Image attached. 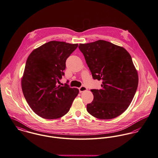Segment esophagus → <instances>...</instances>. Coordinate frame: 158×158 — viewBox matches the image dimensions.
<instances>
[{
    "label": "esophagus",
    "instance_id": "obj_1",
    "mask_svg": "<svg viewBox=\"0 0 158 158\" xmlns=\"http://www.w3.org/2000/svg\"><path fill=\"white\" fill-rule=\"evenodd\" d=\"M79 93H81L85 91H86L87 90V88L85 87V86H82L81 87H80L79 88Z\"/></svg>",
    "mask_w": 158,
    "mask_h": 158
}]
</instances>
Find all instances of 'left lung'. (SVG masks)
Masks as SVG:
<instances>
[{"mask_svg": "<svg viewBox=\"0 0 158 158\" xmlns=\"http://www.w3.org/2000/svg\"><path fill=\"white\" fill-rule=\"evenodd\" d=\"M94 79L102 81L100 89H91L94 100L86 110L95 118L111 119L129 107L136 93L139 76L128 52L123 47L99 40L80 44Z\"/></svg>", "mask_w": 158, "mask_h": 158, "instance_id": "1", "label": "left lung"}]
</instances>
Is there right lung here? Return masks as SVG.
<instances>
[{
	"label": "right lung",
	"instance_id": "1",
	"mask_svg": "<svg viewBox=\"0 0 158 158\" xmlns=\"http://www.w3.org/2000/svg\"><path fill=\"white\" fill-rule=\"evenodd\" d=\"M77 46V44L50 41L28 56L21 87L29 106L38 116L54 119L69 111L79 89L58 83L64 75L67 58Z\"/></svg>",
	"mask_w": 158,
	"mask_h": 158
}]
</instances>
